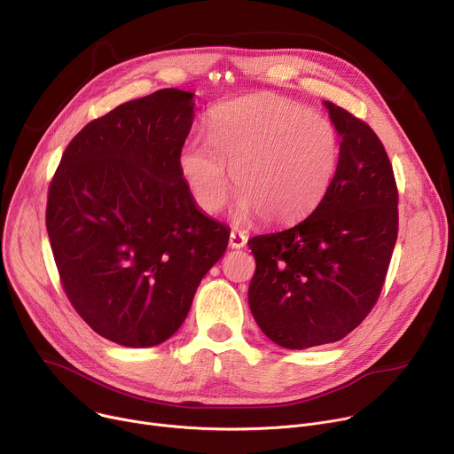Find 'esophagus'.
Segmentation results:
<instances>
[{
  "label": "esophagus",
  "instance_id": "obj_1",
  "mask_svg": "<svg viewBox=\"0 0 454 454\" xmlns=\"http://www.w3.org/2000/svg\"><path fill=\"white\" fill-rule=\"evenodd\" d=\"M246 242H248V237H246L242 231L233 230V231L230 233V246H231V248L240 250V248H244Z\"/></svg>",
  "mask_w": 454,
  "mask_h": 454
}]
</instances>
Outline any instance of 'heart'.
<instances>
[{
  "label": "heart",
  "instance_id": "b5f03b06",
  "mask_svg": "<svg viewBox=\"0 0 454 454\" xmlns=\"http://www.w3.org/2000/svg\"><path fill=\"white\" fill-rule=\"evenodd\" d=\"M208 136H192L179 152V170L199 208L217 214L230 193L237 212L268 224L308 215L332 186L340 159L335 125L275 96L240 98L217 106Z\"/></svg>",
  "mask_w": 454,
  "mask_h": 454
}]
</instances>
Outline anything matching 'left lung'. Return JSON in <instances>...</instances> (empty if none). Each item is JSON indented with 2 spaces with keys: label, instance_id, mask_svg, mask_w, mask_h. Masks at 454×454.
I'll return each mask as SVG.
<instances>
[{
  "label": "left lung",
  "instance_id": "obj_1",
  "mask_svg": "<svg viewBox=\"0 0 454 454\" xmlns=\"http://www.w3.org/2000/svg\"><path fill=\"white\" fill-rule=\"evenodd\" d=\"M340 136L335 179L302 223L248 240V302L262 333L287 349L337 342L377 304L398 235L391 160L367 122L325 101Z\"/></svg>",
  "mask_w": 454,
  "mask_h": 454
}]
</instances>
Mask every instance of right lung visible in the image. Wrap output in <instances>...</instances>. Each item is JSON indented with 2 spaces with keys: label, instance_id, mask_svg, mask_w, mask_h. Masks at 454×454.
I'll return each mask as SVG.
<instances>
[{
  "label": "right lung",
  "instance_id": "add662e5",
  "mask_svg": "<svg viewBox=\"0 0 454 454\" xmlns=\"http://www.w3.org/2000/svg\"><path fill=\"white\" fill-rule=\"evenodd\" d=\"M193 94L162 89L90 121L67 146L47 200L61 286L94 332L127 348L168 340L230 231L179 170Z\"/></svg>",
  "mask_w": 454,
  "mask_h": 454
}]
</instances>
